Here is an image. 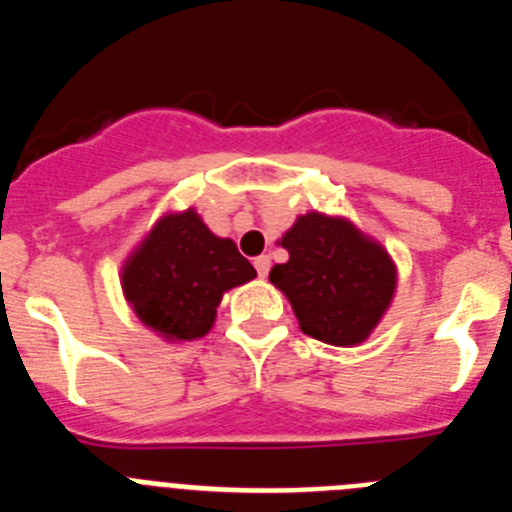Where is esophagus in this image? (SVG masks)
Returning a JSON list of instances; mask_svg holds the SVG:
<instances>
[{
  "label": "esophagus",
  "mask_w": 512,
  "mask_h": 512,
  "mask_svg": "<svg viewBox=\"0 0 512 512\" xmlns=\"http://www.w3.org/2000/svg\"><path fill=\"white\" fill-rule=\"evenodd\" d=\"M253 266H256V271H259V277H266L269 274V256H259V259H253Z\"/></svg>",
  "instance_id": "obj_1"
}]
</instances>
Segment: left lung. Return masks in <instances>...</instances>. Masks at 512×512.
<instances>
[{
    "mask_svg": "<svg viewBox=\"0 0 512 512\" xmlns=\"http://www.w3.org/2000/svg\"><path fill=\"white\" fill-rule=\"evenodd\" d=\"M289 261L269 271L302 333L330 346H359L372 336L397 289L387 248L351 220L305 212L282 235Z\"/></svg>",
    "mask_w": 512,
    "mask_h": 512,
    "instance_id": "1",
    "label": "left lung"
}]
</instances>
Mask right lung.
Segmentation results:
<instances>
[{
	"label": "right lung",
	"mask_w": 512,
	"mask_h": 512,
	"mask_svg": "<svg viewBox=\"0 0 512 512\" xmlns=\"http://www.w3.org/2000/svg\"><path fill=\"white\" fill-rule=\"evenodd\" d=\"M253 277L235 243L189 207L158 217L122 264L120 284L140 323L174 343L207 336L225 292Z\"/></svg>",
	"instance_id": "add662e5"
}]
</instances>
